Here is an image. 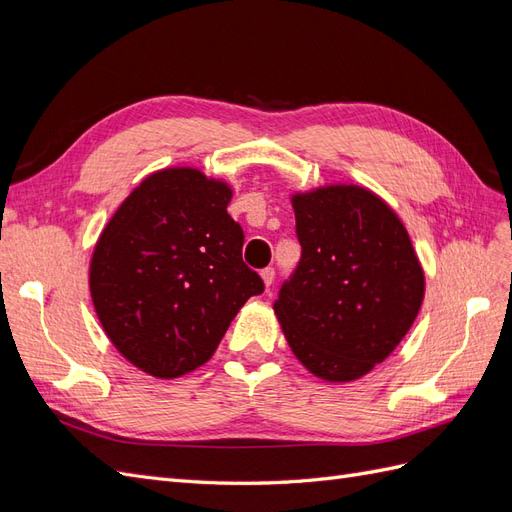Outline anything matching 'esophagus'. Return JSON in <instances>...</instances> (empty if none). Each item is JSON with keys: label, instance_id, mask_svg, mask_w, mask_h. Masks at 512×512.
Returning a JSON list of instances; mask_svg holds the SVG:
<instances>
[{"label": "esophagus", "instance_id": "obj_1", "mask_svg": "<svg viewBox=\"0 0 512 512\" xmlns=\"http://www.w3.org/2000/svg\"><path fill=\"white\" fill-rule=\"evenodd\" d=\"M260 277H262V282H265V286L269 288V286L273 284V280H275V269H273V267L262 269V271H260Z\"/></svg>", "mask_w": 512, "mask_h": 512}]
</instances>
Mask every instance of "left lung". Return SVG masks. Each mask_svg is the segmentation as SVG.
Returning <instances> with one entry per match:
<instances>
[{"label":"left lung","mask_w":512,"mask_h":512,"mask_svg":"<svg viewBox=\"0 0 512 512\" xmlns=\"http://www.w3.org/2000/svg\"><path fill=\"white\" fill-rule=\"evenodd\" d=\"M301 260L273 303L294 356L327 382L369 374L410 331L425 273L399 215L361 185L292 194Z\"/></svg>","instance_id":"1"}]
</instances>
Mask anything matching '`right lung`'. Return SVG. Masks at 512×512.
<instances>
[{"mask_svg":"<svg viewBox=\"0 0 512 512\" xmlns=\"http://www.w3.org/2000/svg\"><path fill=\"white\" fill-rule=\"evenodd\" d=\"M232 190L198 168L149 175L96 243L89 290L113 346L153 378L205 365L243 303L265 290L243 262Z\"/></svg>","mask_w":512,"mask_h":512,"instance_id":"right-lung-1","label":"right lung"}]
</instances>
